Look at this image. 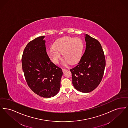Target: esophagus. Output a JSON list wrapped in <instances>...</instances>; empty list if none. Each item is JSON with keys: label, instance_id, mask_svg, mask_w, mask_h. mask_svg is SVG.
<instances>
[{"label": "esophagus", "instance_id": "1", "mask_svg": "<svg viewBox=\"0 0 128 128\" xmlns=\"http://www.w3.org/2000/svg\"><path fill=\"white\" fill-rule=\"evenodd\" d=\"M62 71L63 72H64L66 71H67V69H62Z\"/></svg>", "mask_w": 128, "mask_h": 128}]
</instances>
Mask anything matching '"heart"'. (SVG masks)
Returning a JSON list of instances; mask_svg holds the SVG:
<instances>
[{"label": "heart", "mask_w": 128, "mask_h": 128, "mask_svg": "<svg viewBox=\"0 0 128 128\" xmlns=\"http://www.w3.org/2000/svg\"><path fill=\"white\" fill-rule=\"evenodd\" d=\"M84 43L79 38L66 36L58 39L54 42L52 47L47 50V56L54 64H58L61 57L64 58V62L74 64L81 59L84 50Z\"/></svg>", "instance_id": "1"}]
</instances>
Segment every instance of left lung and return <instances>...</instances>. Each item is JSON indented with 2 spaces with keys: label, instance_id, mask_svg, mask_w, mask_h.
I'll return each instance as SVG.
<instances>
[{
  "label": "left lung",
  "instance_id": "obj_1",
  "mask_svg": "<svg viewBox=\"0 0 128 128\" xmlns=\"http://www.w3.org/2000/svg\"><path fill=\"white\" fill-rule=\"evenodd\" d=\"M86 50L78 64L70 69L74 88L83 93H89L100 84L106 60L100 42L86 34Z\"/></svg>",
  "mask_w": 128,
  "mask_h": 128
}]
</instances>
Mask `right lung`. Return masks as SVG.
<instances>
[{
    "label": "right lung",
    "mask_w": 128,
    "mask_h": 128,
    "mask_svg": "<svg viewBox=\"0 0 128 128\" xmlns=\"http://www.w3.org/2000/svg\"><path fill=\"white\" fill-rule=\"evenodd\" d=\"M44 37L40 36L28 43L23 51L22 62L30 88L40 96L50 98L59 92L63 72L47 56Z\"/></svg>",
    "instance_id": "1"
}]
</instances>
